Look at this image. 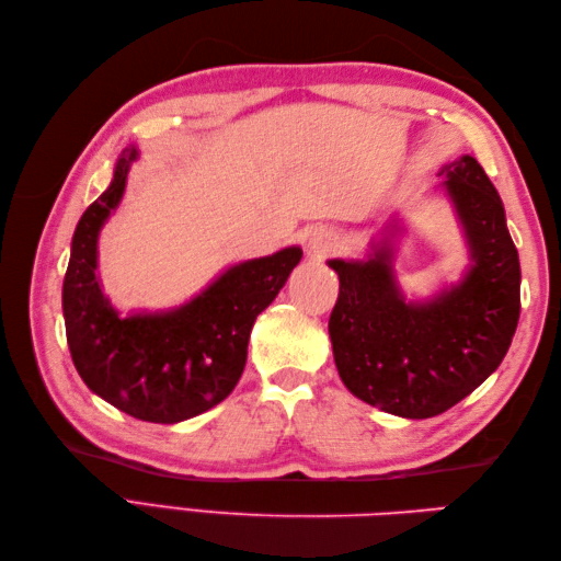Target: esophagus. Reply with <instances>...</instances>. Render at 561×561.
<instances>
[{
    "label": "esophagus",
    "mask_w": 561,
    "mask_h": 561,
    "mask_svg": "<svg viewBox=\"0 0 561 561\" xmlns=\"http://www.w3.org/2000/svg\"><path fill=\"white\" fill-rule=\"evenodd\" d=\"M337 245V238L330 229H323V226H318V229L311 231L308 236V253L313 257H325L330 250H335Z\"/></svg>",
    "instance_id": "1"
}]
</instances>
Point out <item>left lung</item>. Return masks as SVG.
<instances>
[{"mask_svg":"<svg viewBox=\"0 0 561 561\" xmlns=\"http://www.w3.org/2000/svg\"><path fill=\"white\" fill-rule=\"evenodd\" d=\"M468 248L458 282L408 296L396 272L404 219L392 217L364 257H332L340 296L330 342L354 398L404 420H428L482 386L506 356L520 316V262L504 202L478 159L438 171Z\"/></svg>","mask_w":561,"mask_h":561,"instance_id":"left-lung-1","label":"left lung"}]
</instances>
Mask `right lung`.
Wrapping results in <instances>:
<instances>
[{
	"label": "right lung",
	"instance_id": "1",
	"mask_svg": "<svg viewBox=\"0 0 561 561\" xmlns=\"http://www.w3.org/2000/svg\"><path fill=\"white\" fill-rule=\"evenodd\" d=\"M137 159V145L123 149L108 190L81 214L71 236L62 284L67 344L91 392L135 420L178 424L231 396L255 318L277 299L304 250L289 245L236 262L181 306L123 313L103 294L99 238L121 207Z\"/></svg>",
	"mask_w": 561,
	"mask_h": 561
}]
</instances>
